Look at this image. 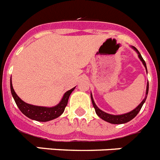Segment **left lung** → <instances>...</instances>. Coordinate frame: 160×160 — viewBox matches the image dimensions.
I'll return each instance as SVG.
<instances>
[{"instance_id": "obj_1", "label": "left lung", "mask_w": 160, "mask_h": 160, "mask_svg": "<svg viewBox=\"0 0 160 160\" xmlns=\"http://www.w3.org/2000/svg\"><path fill=\"white\" fill-rule=\"evenodd\" d=\"M132 48L134 49V50L136 51L137 53H138V58H139L141 61L142 62V63H143L144 67L146 68V72H147L146 62H145L144 59L142 58V55H141V53H139V51H138L134 46H132ZM148 90H149V82H147V85H146V97H145V98L142 100V102H141L140 104H139L136 108H135V109L131 111L130 112H128V113L123 114V115H111V114L106 113V112H104V111H102V110L99 109L98 107H97L96 104H95L94 100H93V98H92V93H91V100H92V106H93V107H94L96 114L98 115L101 119H102L103 120H105V121L108 122V123H114V124H120V123H127V122L130 121V120H132V119H133L137 115H138V112L140 111L141 108H142V106H143V104H144V102H146V97H147V94H148Z\"/></svg>"}]
</instances>
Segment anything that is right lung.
I'll return each instance as SVG.
<instances>
[{
	"label": "right lung",
	"instance_id": "right-lung-1",
	"mask_svg": "<svg viewBox=\"0 0 160 160\" xmlns=\"http://www.w3.org/2000/svg\"><path fill=\"white\" fill-rule=\"evenodd\" d=\"M75 88L76 87L67 91L58 105L53 107H45L31 105V104H28V103L23 102L18 95L16 94V92L14 90V88H13V85H12V82H10V90H11L12 96L14 98L16 105L18 106V109L21 111V112L23 115H26L27 117H28L29 119H34V120L40 122L49 121V120H52L53 119H56L63 113L65 107L68 105L70 95L72 92V91L75 89Z\"/></svg>",
	"mask_w": 160,
	"mask_h": 160
}]
</instances>
